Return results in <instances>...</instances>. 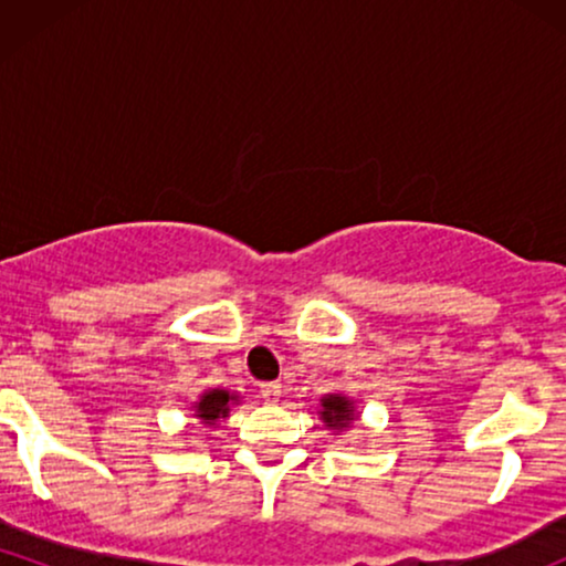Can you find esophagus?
<instances>
[{
    "mask_svg": "<svg viewBox=\"0 0 566 566\" xmlns=\"http://www.w3.org/2000/svg\"><path fill=\"white\" fill-rule=\"evenodd\" d=\"M261 396L265 401H279V396H282V382L279 380L261 382Z\"/></svg>",
    "mask_w": 566,
    "mask_h": 566,
    "instance_id": "obj_1",
    "label": "esophagus"
}]
</instances>
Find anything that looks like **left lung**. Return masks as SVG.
I'll return each mask as SVG.
<instances>
[{"label": "left lung", "instance_id": "1", "mask_svg": "<svg viewBox=\"0 0 566 566\" xmlns=\"http://www.w3.org/2000/svg\"><path fill=\"white\" fill-rule=\"evenodd\" d=\"M319 415H322L324 426L333 428V431H343V428H348L356 418H359V415H356L354 401H350L348 396H343V394L322 396Z\"/></svg>", "mask_w": 566, "mask_h": 566}]
</instances>
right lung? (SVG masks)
Returning <instances> with one entry per match:
<instances>
[{
    "label": "right lung",
    "instance_id": "add662e5",
    "mask_svg": "<svg viewBox=\"0 0 566 566\" xmlns=\"http://www.w3.org/2000/svg\"><path fill=\"white\" fill-rule=\"evenodd\" d=\"M233 401H239L237 394H229L226 388H212V391H205L199 396L197 418L205 426H218L220 418H229V409Z\"/></svg>",
    "mask_w": 566,
    "mask_h": 566
}]
</instances>
